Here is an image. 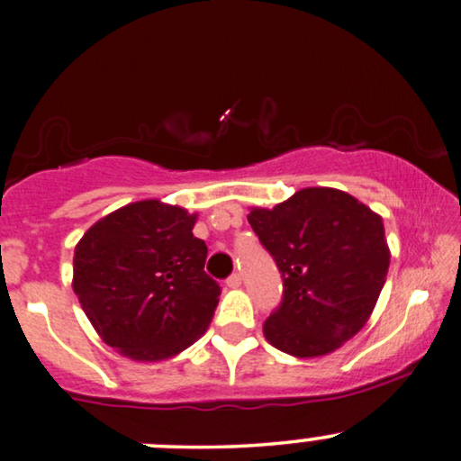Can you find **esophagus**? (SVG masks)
<instances>
[{
	"instance_id": "34e87169",
	"label": "esophagus",
	"mask_w": 461,
	"mask_h": 461,
	"mask_svg": "<svg viewBox=\"0 0 461 461\" xmlns=\"http://www.w3.org/2000/svg\"><path fill=\"white\" fill-rule=\"evenodd\" d=\"M227 287H240V284H242V276H240V273H234V275H230L227 276Z\"/></svg>"
}]
</instances>
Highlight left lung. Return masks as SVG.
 <instances>
[{
	"instance_id": "left-lung-1",
	"label": "left lung",
	"mask_w": 461,
	"mask_h": 461,
	"mask_svg": "<svg viewBox=\"0 0 461 461\" xmlns=\"http://www.w3.org/2000/svg\"><path fill=\"white\" fill-rule=\"evenodd\" d=\"M249 223L284 279L266 339L309 358L363 329L391 262L378 214L337 188H303L273 210H251Z\"/></svg>"
}]
</instances>
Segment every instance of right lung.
Returning <instances> with one entry per match:
<instances>
[{"instance_id":"1","label":"right lung","mask_w":461,"mask_h":461,"mask_svg":"<svg viewBox=\"0 0 461 461\" xmlns=\"http://www.w3.org/2000/svg\"><path fill=\"white\" fill-rule=\"evenodd\" d=\"M195 216L157 199L92 225L75 249L72 287L104 343L135 360L177 354L208 329L221 287L203 270Z\"/></svg>"}]
</instances>
